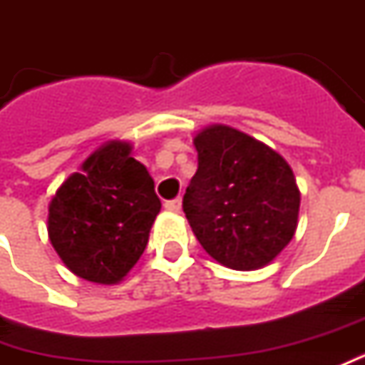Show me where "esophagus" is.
I'll list each match as a JSON object with an SVG mask.
<instances>
[{
  "mask_svg": "<svg viewBox=\"0 0 365 365\" xmlns=\"http://www.w3.org/2000/svg\"><path fill=\"white\" fill-rule=\"evenodd\" d=\"M164 207L168 209V211H174V213H178V211L182 209V200H180V197H175V200L165 201Z\"/></svg>",
  "mask_w": 365,
  "mask_h": 365,
  "instance_id": "esophagus-1",
  "label": "esophagus"
}]
</instances>
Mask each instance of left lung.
Returning <instances> with one entry per match:
<instances>
[{
	"label": "left lung",
	"mask_w": 365,
	"mask_h": 365,
	"mask_svg": "<svg viewBox=\"0 0 365 365\" xmlns=\"http://www.w3.org/2000/svg\"><path fill=\"white\" fill-rule=\"evenodd\" d=\"M197 172L183 213L201 247L237 271L261 269L290 243L300 207L297 180L274 150L229 126L193 140Z\"/></svg>",
	"instance_id": "left-lung-1"
}]
</instances>
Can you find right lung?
<instances>
[{
    "instance_id": "obj_1",
    "label": "right lung",
    "mask_w": 365,
    "mask_h": 365,
    "mask_svg": "<svg viewBox=\"0 0 365 365\" xmlns=\"http://www.w3.org/2000/svg\"><path fill=\"white\" fill-rule=\"evenodd\" d=\"M130 144L110 142L86 158L49 205V239L76 277L112 284L138 262L162 203Z\"/></svg>"
}]
</instances>
